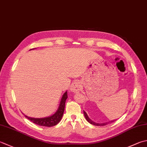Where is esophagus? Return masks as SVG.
<instances>
[{"mask_svg":"<svg viewBox=\"0 0 147 147\" xmlns=\"http://www.w3.org/2000/svg\"><path fill=\"white\" fill-rule=\"evenodd\" d=\"M81 88H82V85L80 83V82H75L71 85L70 90L71 92H73L77 93V92H79L80 90H81Z\"/></svg>","mask_w":147,"mask_h":147,"instance_id":"1","label":"esophagus"}]
</instances>
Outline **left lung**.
I'll list each match as a JSON object with an SVG mask.
<instances>
[{
	"mask_svg": "<svg viewBox=\"0 0 147 147\" xmlns=\"http://www.w3.org/2000/svg\"><path fill=\"white\" fill-rule=\"evenodd\" d=\"M83 113H84V115H85V117L86 120H87V121H88L89 123H91V124L94 125H97V126H103V125H106V124H108V123L109 122H110V123H111V122H113V121H114V120H111V121L109 122H105V123H96V122H93L92 120H90V119H89V117H88V116L87 115V113H86V112H85V111H83Z\"/></svg>",
	"mask_w": 147,
	"mask_h": 147,
	"instance_id": "1",
	"label": "left lung"
}]
</instances>
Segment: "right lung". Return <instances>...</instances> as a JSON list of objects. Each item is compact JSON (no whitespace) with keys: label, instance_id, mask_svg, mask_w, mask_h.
I'll return each instance as SVG.
<instances>
[{"label":"right lung","instance_id":"1","mask_svg":"<svg viewBox=\"0 0 147 147\" xmlns=\"http://www.w3.org/2000/svg\"><path fill=\"white\" fill-rule=\"evenodd\" d=\"M31 50H32V49H31ZM67 92H65L62 97L58 110H57V111L53 115L45 118H32L28 116H26L25 115H24L27 119H28V120H30L31 122L36 123L37 125L41 126H45V127H52V126L57 125V123L60 121V120L62 119V117L63 116V113H64L65 109V100L67 99Z\"/></svg>","mask_w":147,"mask_h":147}]
</instances>
